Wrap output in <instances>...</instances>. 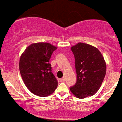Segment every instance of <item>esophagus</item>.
I'll list each match as a JSON object with an SVG mask.
<instances>
[{"instance_id":"34e87169","label":"esophagus","mask_w":122,"mask_h":122,"mask_svg":"<svg viewBox=\"0 0 122 122\" xmlns=\"http://www.w3.org/2000/svg\"><path fill=\"white\" fill-rule=\"evenodd\" d=\"M64 81H65V78H64V77H63L62 78H61V79H60V81H61V82H63Z\"/></svg>"}]
</instances>
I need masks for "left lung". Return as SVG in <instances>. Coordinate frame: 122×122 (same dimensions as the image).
Instances as JSON below:
<instances>
[{
	"label": "left lung",
	"mask_w": 122,
	"mask_h": 122,
	"mask_svg": "<svg viewBox=\"0 0 122 122\" xmlns=\"http://www.w3.org/2000/svg\"><path fill=\"white\" fill-rule=\"evenodd\" d=\"M75 56L77 81L70 91L79 99L95 95L106 73V63L97 47L78 43L71 47Z\"/></svg>",
	"instance_id": "1"
}]
</instances>
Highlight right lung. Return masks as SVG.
<instances>
[{
    "label": "right lung",
    "instance_id": "1",
    "mask_svg": "<svg viewBox=\"0 0 122 122\" xmlns=\"http://www.w3.org/2000/svg\"><path fill=\"white\" fill-rule=\"evenodd\" d=\"M56 48L49 43H35L28 46L21 54L19 60L21 76L27 88L34 95L47 97L58 86L49 63Z\"/></svg>",
    "mask_w": 122,
    "mask_h": 122
}]
</instances>
